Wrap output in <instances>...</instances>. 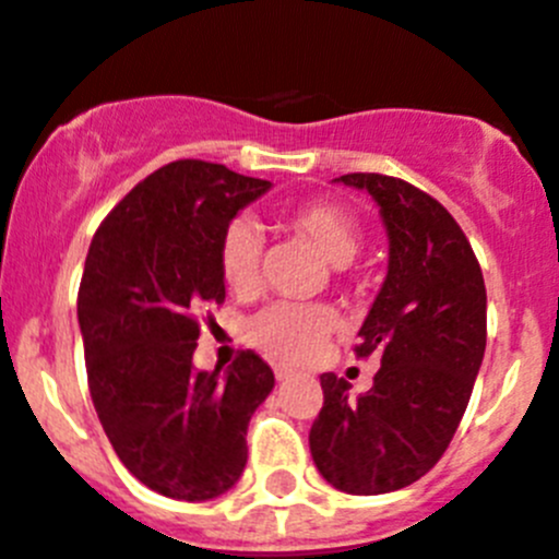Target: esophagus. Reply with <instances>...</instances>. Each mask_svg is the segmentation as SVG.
<instances>
[{
  "label": "esophagus",
  "mask_w": 559,
  "mask_h": 559,
  "mask_svg": "<svg viewBox=\"0 0 559 559\" xmlns=\"http://www.w3.org/2000/svg\"><path fill=\"white\" fill-rule=\"evenodd\" d=\"M274 374H276V380H280V383H283V380L294 378V369H288V367H276V369H274Z\"/></svg>",
  "instance_id": "1"
}]
</instances>
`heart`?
<instances>
[{
    "mask_svg": "<svg viewBox=\"0 0 559 559\" xmlns=\"http://www.w3.org/2000/svg\"><path fill=\"white\" fill-rule=\"evenodd\" d=\"M285 224L290 231L305 237L319 254L335 269L358 254L360 229L344 206L330 201H305L288 210ZM260 260H263V237L246 218L231 221L221 235L218 265L226 288L237 296H251L260 288ZM335 310L328 305L276 302L254 313L246 324V341L269 358L285 364H305L319 353L335 330Z\"/></svg>",
    "mask_w": 559,
    "mask_h": 559,
    "instance_id": "1",
    "label": "heart"
}]
</instances>
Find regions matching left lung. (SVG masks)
<instances>
[{"label":"left lung","instance_id":"obj_1","mask_svg":"<svg viewBox=\"0 0 559 559\" xmlns=\"http://www.w3.org/2000/svg\"><path fill=\"white\" fill-rule=\"evenodd\" d=\"M335 181L369 192L386 226V280L355 347L358 358L378 355L380 369L358 397L344 378L322 374L310 453L335 490L380 496L426 476L451 445L487 347V290L467 237L439 201L380 173Z\"/></svg>","mask_w":559,"mask_h":559}]
</instances>
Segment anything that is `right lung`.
<instances>
[{"label": "right lung", "instance_id": "right-lung-1", "mask_svg": "<svg viewBox=\"0 0 559 559\" xmlns=\"http://www.w3.org/2000/svg\"><path fill=\"white\" fill-rule=\"evenodd\" d=\"M271 190L212 162L159 167L92 237L78 324L92 403L131 476L176 501H210L243 476L246 428L274 389L260 355L195 369L199 310L224 302L221 235Z\"/></svg>", "mask_w": 559, "mask_h": 559}]
</instances>
